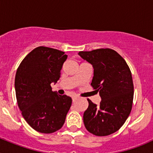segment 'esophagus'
I'll list each match as a JSON object with an SVG mask.
<instances>
[{"label":"esophagus","mask_w":153,"mask_h":153,"mask_svg":"<svg viewBox=\"0 0 153 153\" xmlns=\"http://www.w3.org/2000/svg\"><path fill=\"white\" fill-rule=\"evenodd\" d=\"M78 99V97H73V102H76V100H77Z\"/></svg>","instance_id":"1"}]
</instances>
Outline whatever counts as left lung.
<instances>
[{
  "label": "left lung",
  "instance_id": "left-lung-1",
  "mask_svg": "<svg viewBox=\"0 0 153 153\" xmlns=\"http://www.w3.org/2000/svg\"><path fill=\"white\" fill-rule=\"evenodd\" d=\"M79 55L93 65L91 86L102 99L99 105L87 99L85 127L95 136H109L122 127L132 110L134 86L130 69L117 51L109 48L79 51Z\"/></svg>",
  "mask_w": 153,
  "mask_h": 153
}]
</instances>
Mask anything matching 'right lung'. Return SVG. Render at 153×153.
Masks as SVG:
<instances>
[{
    "mask_svg": "<svg viewBox=\"0 0 153 153\" xmlns=\"http://www.w3.org/2000/svg\"><path fill=\"white\" fill-rule=\"evenodd\" d=\"M67 55L59 50L38 47L21 61L15 76L17 105L26 122L41 133H52L63 126L71 97L52 91L60 78Z\"/></svg>",
    "mask_w": 153,
    "mask_h": 153,
    "instance_id": "right-lung-1",
    "label": "right lung"
}]
</instances>
